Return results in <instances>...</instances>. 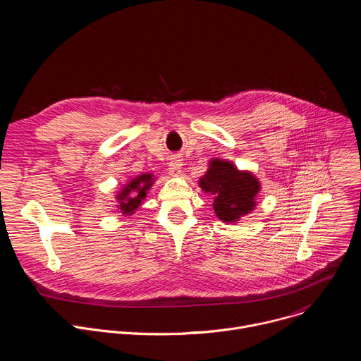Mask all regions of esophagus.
<instances>
[{
  "label": "esophagus",
  "mask_w": 361,
  "mask_h": 361,
  "mask_svg": "<svg viewBox=\"0 0 361 361\" xmlns=\"http://www.w3.org/2000/svg\"><path fill=\"white\" fill-rule=\"evenodd\" d=\"M181 160L178 157H173L170 160V164H169V173L173 176V177H178L181 174Z\"/></svg>",
  "instance_id": "34e87169"
}]
</instances>
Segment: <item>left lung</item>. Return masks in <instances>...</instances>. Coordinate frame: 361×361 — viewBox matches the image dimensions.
I'll list each match as a JSON object with an SVG mask.
<instances>
[{"instance_id": "obj_1", "label": "left lung", "mask_w": 361, "mask_h": 361, "mask_svg": "<svg viewBox=\"0 0 361 361\" xmlns=\"http://www.w3.org/2000/svg\"><path fill=\"white\" fill-rule=\"evenodd\" d=\"M201 190L214 198V212L221 221L234 223L255 207L260 183L251 173L240 171L233 163L213 160L198 181Z\"/></svg>"}]
</instances>
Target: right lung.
I'll return each instance as SVG.
<instances>
[{
	"label": "right lung",
	"mask_w": 361,
	"mask_h": 361,
	"mask_svg": "<svg viewBox=\"0 0 361 361\" xmlns=\"http://www.w3.org/2000/svg\"><path fill=\"white\" fill-rule=\"evenodd\" d=\"M152 174H141L124 185V188L117 194V207L123 214L131 216L140 207L141 201L147 197V191L152 185Z\"/></svg>",
	"instance_id": "right-lung-1"
}]
</instances>
